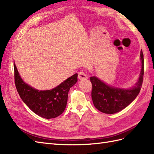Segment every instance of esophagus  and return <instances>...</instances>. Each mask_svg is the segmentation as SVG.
<instances>
[{
  "mask_svg": "<svg viewBox=\"0 0 154 154\" xmlns=\"http://www.w3.org/2000/svg\"><path fill=\"white\" fill-rule=\"evenodd\" d=\"M78 78H79V79H81H81H88V77L85 72L81 71L79 72V73H78Z\"/></svg>",
  "mask_w": 154,
  "mask_h": 154,
  "instance_id": "esophagus-1",
  "label": "esophagus"
}]
</instances>
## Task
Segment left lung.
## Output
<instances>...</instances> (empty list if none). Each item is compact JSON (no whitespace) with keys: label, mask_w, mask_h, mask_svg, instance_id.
<instances>
[{"label":"left lung","mask_w":154,"mask_h":154,"mask_svg":"<svg viewBox=\"0 0 154 154\" xmlns=\"http://www.w3.org/2000/svg\"><path fill=\"white\" fill-rule=\"evenodd\" d=\"M142 69L136 85L130 89L116 88L104 83L96 77H91L92 83L91 97L95 106L100 112L105 114H114L125 109L134 100L141 89L143 77V55L140 51Z\"/></svg>","instance_id":"1"}]
</instances>
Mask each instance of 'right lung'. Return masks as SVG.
I'll return each instance as SVG.
<instances>
[{
    "label": "right lung",
    "instance_id": "right-lung-1",
    "mask_svg": "<svg viewBox=\"0 0 154 154\" xmlns=\"http://www.w3.org/2000/svg\"><path fill=\"white\" fill-rule=\"evenodd\" d=\"M14 81L20 97L31 110L46 119L56 118L63 112L70 88L77 81V73L72 75L53 89L39 91L24 82L14 63Z\"/></svg>",
    "mask_w": 154,
    "mask_h": 154
}]
</instances>
